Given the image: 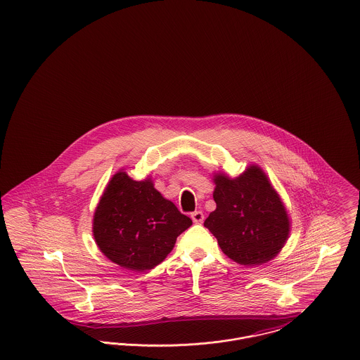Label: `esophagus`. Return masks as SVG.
I'll return each instance as SVG.
<instances>
[{"mask_svg":"<svg viewBox=\"0 0 360 360\" xmlns=\"http://www.w3.org/2000/svg\"><path fill=\"white\" fill-rule=\"evenodd\" d=\"M191 218L195 224H200V222H203L205 216H203L202 212H193V213H191Z\"/></svg>","mask_w":360,"mask_h":360,"instance_id":"esophagus-1","label":"esophagus"}]
</instances>
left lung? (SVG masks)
<instances>
[{"instance_id":"obj_1","label":"left lung","mask_w":360,"mask_h":360,"mask_svg":"<svg viewBox=\"0 0 360 360\" xmlns=\"http://www.w3.org/2000/svg\"><path fill=\"white\" fill-rule=\"evenodd\" d=\"M217 207L205 226L216 236L222 252L244 266L271 261L285 245L290 221L280 195L258 165L240 176H213Z\"/></svg>"}]
</instances>
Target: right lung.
<instances>
[{
	"label": "right lung",
	"instance_id": "right-lung-1",
	"mask_svg": "<svg viewBox=\"0 0 360 360\" xmlns=\"http://www.w3.org/2000/svg\"><path fill=\"white\" fill-rule=\"evenodd\" d=\"M191 225V218L157 191L150 177L136 181L121 169L99 199L93 235L108 259L144 271L161 264Z\"/></svg>",
	"mask_w": 360,
	"mask_h": 360
}]
</instances>
